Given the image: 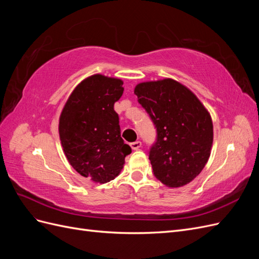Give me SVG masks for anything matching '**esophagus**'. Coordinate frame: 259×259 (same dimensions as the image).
<instances>
[{
    "mask_svg": "<svg viewBox=\"0 0 259 259\" xmlns=\"http://www.w3.org/2000/svg\"><path fill=\"white\" fill-rule=\"evenodd\" d=\"M131 147H132L133 150H137V149H139L140 147H142V142H139V140H137V142L131 143Z\"/></svg>",
    "mask_w": 259,
    "mask_h": 259,
    "instance_id": "obj_1",
    "label": "esophagus"
}]
</instances>
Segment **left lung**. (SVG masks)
<instances>
[{"mask_svg": "<svg viewBox=\"0 0 259 259\" xmlns=\"http://www.w3.org/2000/svg\"><path fill=\"white\" fill-rule=\"evenodd\" d=\"M134 93L156 128V142L149 151L154 176L169 188L189 184L210 154L213 122L208 111L173 79L139 83Z\"/></svg>", "mask_w": 259, "mask_h": 259, "instance_id": "1", "label": "left lung"}]
</instances>
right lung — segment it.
Returning a JSON list of instances; mask_svg holds the SVG:
<instances>
[{
    "instance_id": "right-lung-1",
    "label": "right lung",
    "mask_w": 259,
    "mask_h": 259,
    "mask_svg": "<svg viewBox=\"0 0 259 259\" xmlns=\"http://www.w3.org/2000/svg\"><path fill=\"white\" fill-rule=\"evenodd\" d=\"M123 81L103 74L83 80L69 96L59 117V137L71 166L94 183L106 184L120 174L132 152L121 137L114 103Z\"/></svg>"
}]
</instances>
